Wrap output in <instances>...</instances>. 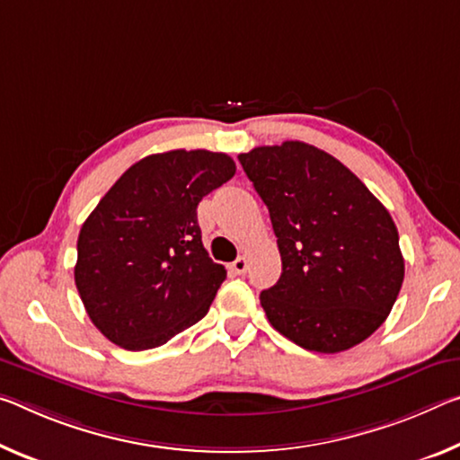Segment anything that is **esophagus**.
<instances>
[{"label": "esophagus", "mask_w": 460, "mask_h": 460, "mask_svg": "<svg viewBox=\"0 0 460 460\" xmlns=\"http://www.w3.org/2000/svg\"><path fill=\"white\" fill-rule=\"evenodd\" d=\"M231 272L237 274V276L245 274V272H247V258H245V256H239L235 261H233V264H231Z\"/></svg>", "instance_id": "34e87169"}]
</instances>
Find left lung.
Instances as JSON below:
<instances>
[{"instance_id": "obj_1", "label": "left lung", "mask_w": 460, "mask_h": 460, "mask_svg": "<svg viewBox=\"0 0 460 460\" xmlns=\"http://www.w3.org/2000/svg\"><path fill=\"white\" fill-rule=\"evenodd\" d=\"M239 164L268 207L282 260L279 282L260 295L274 330L322 354L373 335L405 274L389 210L344 164L307 143L256 147Z\"/></svg>"}]
</instances>
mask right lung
Wrapping results in <instances>:
<instances>
[{
    "instance_id": "add662e5",
    "label": "right lung",
    "mask_w": 460,
    "mask_h": 460,
    "mask_svg": "<svg viewBox=\"0 0 460 460\" xmlns=\"http://www.w3.org/2000/svg\"><path fill=\"white\" fill-rule=\"evenodd\" d=\"M233 176L225 153H155L130 165L85 218L75 287L112 344L157 348L207 315L227 270L204 250L196 207Z\"/></svg>"
}]
</instances>
